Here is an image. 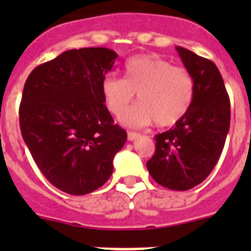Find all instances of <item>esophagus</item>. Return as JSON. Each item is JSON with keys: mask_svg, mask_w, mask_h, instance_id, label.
I'll list each match as a JSON object with an SVG mask.
<instances>
[{"mask_svg": "<svg viewBox=\"0 0 251 251\" xmlns=\"http://www.w3.org/2000/svg\"><path fill=\"white\" fill-rule=\"evenodd\" d=\"M139 137V133L136 132H128V141H134Z\"/></svg>", "mask_w": 251, "mask_h": 251, "instance_id": "1", "label": "esophagus"}]
</instances>
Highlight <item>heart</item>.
<instances>
[{
	"label": "heart",
	"instance_id": "1",
	"mask_svg": "<svg viewBox=\"0 0 251 251\" xmlns=\"http://www.w3.org/2000/svg\"><path fill=\"white\" fill-rule=\"evenodd\" d=\"M139 103L122 117L128 127H145L156 121L158 127H170L187 114L194 101L195 81L183 68L175 66L159 55L130 57L123 77L108 75L101 81L106 108L121 115L134 99Z\"/></svg>",
	"mask_w": 251,
	"mask_h": 251
}]
</instances>
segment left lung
<instances>
[{
	"mask_svg": "<svg viewBox=\"0 0 251 251\" xmlns=\"http://www.w3.org/2000/svg\"><path fill=\"white\" fill-rule=\"evenodd\" d=\"M176 50L194 77V101L178 123L157 134L147 168L163 187L186 191L200 185L220 158L230 128V99L211 60L181 46Z\"/></svg>",
	"mask_w": 251,
	"mask_h": 251,
	"instance_id": "obj_1",
	"label": "left lung"
}]
</instances>
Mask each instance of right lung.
<instances>
[{
  "mask_svg": "<svg viewBox=\"0 0 251 251\" xmlns=\"http://www.w3.org/2000/svg\"><path fill=\"white\" fill-rule=\"evenodd\" d=\"M117 57L106 48L68 50L35 68L24 86L22 138L49 182L69 195L103 186L127 141L101 94Z\"/></svg>",
  "mask_w": 251,
  "mask_h": 251,
  "instance_id": "1",
  "label": "right lung"
}]
</instances>
